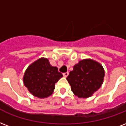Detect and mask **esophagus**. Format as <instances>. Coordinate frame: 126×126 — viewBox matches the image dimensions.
<instances>
[{"mask_svg":"<svg viewBox=\"0 0 126 126\" xmlns=\"http://www.w3.org/2000/svg\"><path fill=\"white\" fill-rule=\"evenodd\" d=\"M63 75V76L65 77H67V76L69 75V72H66V73H64Z\"/></svg>","mask_w":126,"mask_h":126,"instance_id":"1","label":"esophagus"}]
</instances>
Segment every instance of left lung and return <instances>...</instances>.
Listing matches in <instances>:
<instances>
[{"label":"left lung","mask_w":126,"mask_h":126,"mask_svg":"<svg viewBox=\"0 0 126 126\" xmlns=\"http://www.w3.org/2000/svg\"><path fill=\"white\" fill-rule=\"evenodd\" d=\"M104 77V70L100 63L91 59H84L74 66L67 80L76 96L88 98L101 86Z\"/></svg>","instance_id":"1"}]
</instances>
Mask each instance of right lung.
<instances>
[{"label":"right lung","mask_w":126,"mask_h":126,"mask_svg":"<svg viewBox=\"0 0 126 126\" xmlns=\"http://www.w3.org/2000/svg\"><path fill=\"white\" fill-rule=\"evenodd\" d=\"M63 77L48 59L41 58L30 65L24 75V84L33 96L44 98L53 93L55 83Z\"/></svg>","instance_id":"right-lung-1"}]
</instances>
